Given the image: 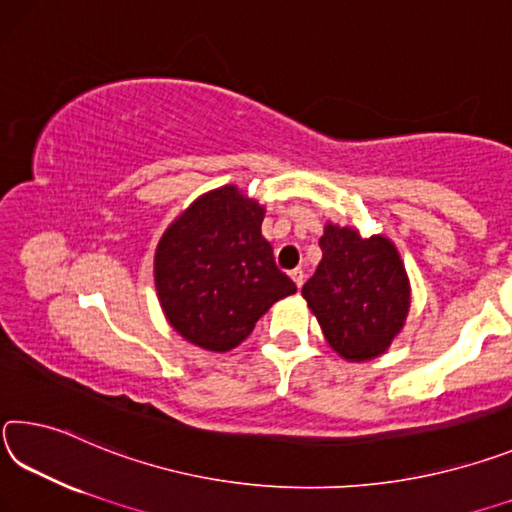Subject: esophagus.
I'll use <instances>...</instances> for the list:
<instances>
[{"label": "esophagus", "instance_id": "34e87169", "mask_svg": "<svg viewBox=\"0 0 512 512\" xmlns=\"http://www.w3.org/2000/svg\"><path fill=\"white\" fill-rule=\"evenodd\" d=\"M290 279L295 281L297 288H301V286H304V281H306V274H304V270H301V267H297V270L290 272Z\"/></svg>", "mask_w": 512, "mask_h": 512}]
</instances>
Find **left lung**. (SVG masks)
I'll return each mask as SVG.
<instances>
[{"instance_id":"obj_1","label":"left lung","mask_w":512,"mask_h":512,"mask_svg":"<svg viewBox=\"0 0 512 512\" xmlns=\"http://www.w3.org/2000/svg\"><path fill=\"white\" fill-rule=\"evenodd\" d=\"M322 261L301 288L335 354L365 363L390 349L410 311V281L395 242L324 224Z\"/></svg>"}]
</instances>
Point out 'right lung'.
<instances>
[{
    "label": "right lung",
    "mask_w": 512,
    "mask_h": 512,
    "mask_svg": "<svg viewBox=\"0 0 512 512\" xmlns=\"http://www.w3.org/2000/svg\"><path fill=\"white\" fill-rule=\"evenodd\" d=\"M265 208L222 186L197 197L158 240L154 283L165 320L183 340L229 351L297 286L263 238Z\"/></svg>",
    "instance_id": "right-lung-1"
}]
</instances>
